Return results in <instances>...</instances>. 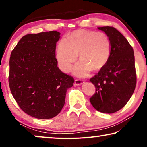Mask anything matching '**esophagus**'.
I'll list each match as a JSON object with an SVG mask.
<instances>
[{
  "label": "esophagus",
  "instance_id": "34e87169",
  "mask_svg": "<svg viewBox=\"0 0 147 147\" xmlns=\"http://www.w3.org/2000/svg\"><path fill=\"white\" fill-rule=\"evenodd\" d=\"M84 81L82 80L76 79L75 80H74V84H75L76 86H80L82 84H84Z\"/></svg>",
  "mask_w": 147,
  "mask_h": 147
}]
</instances>
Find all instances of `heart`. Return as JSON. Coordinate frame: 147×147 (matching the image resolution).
<instances>
[{"label":"heart","mask_w":147,"mask_h":147,"mask_svg":"<svg viewBox=\"0 0 147 147\" xmlns=\"http://www.w3.org/2000/svg\"><path fill=\"white\" fill-rule=\"evenodd\" d=\"M111 52V43L104 32L78 30L69 35L67 41L62 39L56 49L58 65L65 73L70 71L72 64L79 58L81 59L74 65L73 74L84 77L89 72L98 71L105 66Z\"/></svg>","instance_id":"heart-1"}]
</instances>
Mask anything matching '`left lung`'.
I'll use <instances>...</instances> for the list:
<instances>
[{
    "instance_id": "1",
    "label": "left lung",
    "mask_w": 147,
    "mask_h": 147,
    "mask_svg": "<svg viewBox=\"0 0 147 147\" xmlns=\"http://www.w3.org/2000/svg\"><path fill=\"white\" fill-rule=\"evenodd\" d=\"M111 43L110 56L105 66L90 79L95 93L89 98L94 109L113 113L126 105L135 90L136 73L134 50L124 37L111 26L98 27Z\"/></svg>"
}]
</instances>
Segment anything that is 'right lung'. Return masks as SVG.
<instances>
[{
    "mask_svg": "<svg viewBox=\"0 0 147 147\" xmlns=\"http://www.w3.org/2000/svg\"><path fill=\"white\" fill-rule=\"evenodd\" d=\"M60 38L57 31L23 36L9 59V85L15 100L24 112L47 119L63 108L67 90L74 78L60 71L56 46Z\"/></svg>",
    "mask_w": 147,
    "mask_h": 147,
    "instance_id": "add662e5",
    "label": "right lung"
}]
</instances>
